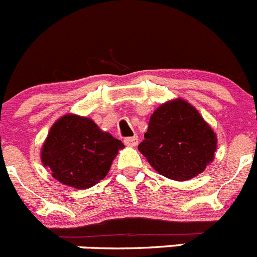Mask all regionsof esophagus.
<instances>
[{"label": "esophagus", "instance_id": "esophagus-1", "mask_svg": "<svg viewBox=\"0 0 257 257\" xmlns=\"http://www.w3.org/2000/svg\"><path fill=\"white\" fill-rule=\"evenodd\" d=\"M123 142L127 147H135V145H138L139 139H138V136H131V138H124Z\"/></svg>", "mask_w": 257, "mask_h": 257}]
</instances>
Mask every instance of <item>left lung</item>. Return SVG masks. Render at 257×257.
<instances>
[{
	"instance_id": "obj_1",
	"label": "left lung",
	"mask_w": 257,
	"mask_h": 257,
	"mask_svg": "<svg viewBox=\"0 0 257 257\" xmlns=\"http://www.w3.org/2000/svg\"><path fill=\"white\" fill-rule=\"evenodd\" d=\"M216 135L187 101L162 104L152 114L138 149L156 171L172 180L194 178L213 160Z\"/></svg>"
}]
</instances>
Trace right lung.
<instances>
[{"label": "right lung", "instance_id": "add662e5", "mask_svg": "<svg viewBox=\"0 0 257 257\" xmlns=\"http://www.w3.org/2000/svg\"><path fill=\"white\" fill-rule=\"evenodd\" d=\"M121 148V140L103 133L92 119L68 114L51 127L41 160L56 180L86 189L105 178Z\"/></svg>", "mask_w": 257, "mask_h": 257}]
</instances>
